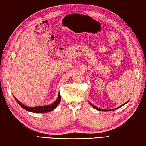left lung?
<instances>
[{"label":"left lung","mask_w":146,"mask_h":146,"mask_svg":"<svg viewBox=\"0 0 146 146\" xmlns=\"http://www.w3.org/2000/svg\"><path fill=\"white\" fill-rule=\"evenodd\" d=\"M125 103V104H126ZM90 105L92 106V107H94V108L95 109H96V110H99V111H113V110H117V109H118L119 108H121V106H122L123 105H124V104H122V105H121V106H119V107H117V108H115V109H112V110H103V109H101V108H98V107H97V106H94V104H91V103H90Z\"/></svg>","instance_id":"obj_1"}]
</instances>
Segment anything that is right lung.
Segmentation results:
<instances>
[{"label":"right lung","instance_id":"right-lung-1","mask_svg":"<svg viewBox=\"0 0 146 146\" xmlns=\"http://www.w3.org/2000/svg\"><path fill=\"white\" fill-rule=\"evenodd\" d=\"M15 100H16L17 103L20 104V106H22L23 108L28 111L33 112V113H45V112H48L52 111L57 107V106L61 101V96L60 93H59L58 99H56V101L55 102H54L52 104L35 106H27L23 103H20V102L19 100H17L16 98H15Z\"/></svg>","mask_w":146,"mask_h":146}]
</instances>
